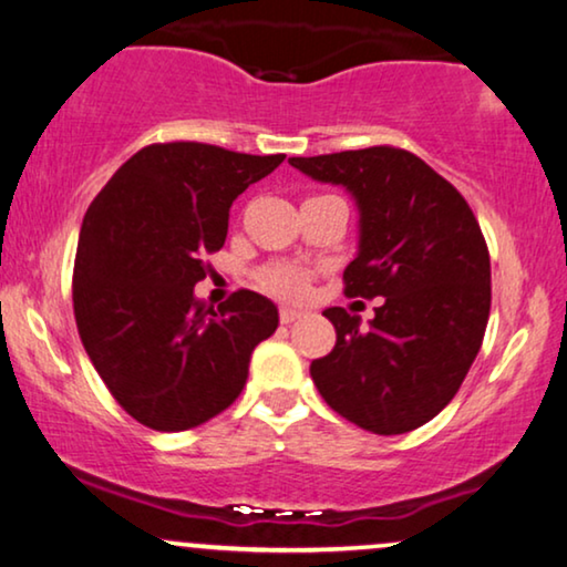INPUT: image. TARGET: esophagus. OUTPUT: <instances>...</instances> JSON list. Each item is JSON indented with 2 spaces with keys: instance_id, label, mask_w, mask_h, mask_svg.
<instances>
[{
  "instance_id": "obj_1",
  "label": "esophagus",
  "mask_w": 567,
  "mask_h": 567,
  "mask_svg": "<svg viewBox=\"0 0 567 567\" xmlns=\"http://www.w3.org/2000/svg\"><path fill=\"white\" fill-rule=\"evenodd\" d=\"M281 322H293V320H299V318H305V310H299V307H289V305H284L281 307Z\"/></svg>"
}]
</instances>
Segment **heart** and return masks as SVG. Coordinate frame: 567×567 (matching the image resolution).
<instances>
[{
    "label": "heart",
    "instance_id": "heart-1",
    "mask_svg": "<svg viewBox=\"0 0 567 567\" xmlns=\"http://www.w3.org/2000/svg\"><path fill=\"white\" fill-rule=\"evenodd\" d=\"M260 286L276 297L299 299L307 293L310 286V270L293 266V262H276L260 274Z\"/></svg>",
    "mask_w": 567,
    "mask_h": 567
}]
</instances>
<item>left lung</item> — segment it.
<instances>
[{
	"label": "left lung",
	"mask_w": 567,
	"mask_h": 567,
	"mask_svg": "<svg viewBox=\"0 0 567 567\" xmlns=\"http://www.w3.org/2000/svg\"><path fill=\"white\" fill-rule=\"evenodd\" d=\"M351 195L357 255L349 297L385 301L370 328L328 307L336 347L310 374L326 403L374 435H403L443 411L480 354L489 320V252L458 189L414 153L374 145L289 158Z\"/></svg>",
	"instance_id": "8db88e82"
}]
</instances>
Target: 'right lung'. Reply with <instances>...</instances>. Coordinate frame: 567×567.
Segmentation results:
<instances>
[{"label": "right lung", "mask_w": 567, "mask_h": 567, "mask_svg": "<svg viewBox=\"0 0 567 567\" xmlns=\"http://www.w3.org/2000/svg\"><path fill=\"white\" fill-rule=\"evenodd\" d=\"M286 156L205 143L148 145L95 195L78 239L72 301L80 341L116 403L145 427L182 432L229 409L249 359L276 333L257 291L213 310L195 297L229 208Z\"/></svg>", "instance_id": "add662e5"}]
</instances>
